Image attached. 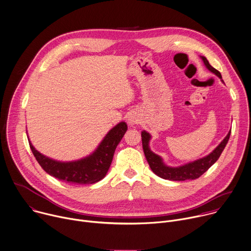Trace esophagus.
I'll return each instance as SVG.
<instances>
[{"label":"esophagus","mask_w":251,"mask_h":251,"mask_svg":"<svg viewBox=\"0 0 251 251\" xmlns=\"http://www.w3.org/2000/svg\"><path fill=\"white\" fill-rule=\"evenodd\" d=\"M139 121H140V119H139V117H138V115H137L136 113H131V114H129V116H128V118H127V123H128V125H130V126L136 125L137 123H139Z\"/></svg>","instance_id":"34e87169"}]
</instances>
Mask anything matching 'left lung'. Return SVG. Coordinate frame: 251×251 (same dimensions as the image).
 <instances>
[{
	"label": "left lung",
	"mask_w": 251,
	"mask_h": 251,
	"mask_svg": "<svg viewBox=\"0 0 251 251\" xmlns=\"http://www.w3.org/2000/svg\"><path fill=\"white\" fill-rule=\"evenodd\" d=\"M205 66L209 71L217 75L223 83L224 80L222 78L221 73L215 69L207 58L205 56H201ZM230 135V130L226 134V136L222 140V142L213 150L211 153H209L207 156L202 157L200 159L194 160L192 162H188L186 164H183L181 166L177 167H172L168 166L164 163L163 159L161 156L158 154L154 153L151 149L149 147V142L150 139H151V135H150L149 132L146 130L141 131V139H142V147H143V152L146 157V160L149 164L150 169L153 171L157 176L160 178L166 179V180H171V181H185V180H194L199 178L201 175H203L221 156L223 150L225 149Z\"/></svg>",
	"instance_id": "left-lung-1"
}]
</instances>
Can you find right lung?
Instances as JSON below:
<instances>
[{"label":"right lung","instance_id":"1","mask_svg":"<svg viewBox=\"0 0 251 251\" xmlns=\"http://www.w3.org/2000/svg\"><path fill=\"white\" fill-rule=\"evenodd\" d=\"M126 130V124L119 123L109 130L91 154L78 160L66 162L43 155L35 149L28 136L27 138L35 159L47 174L66 183L89 185L99 182L107 175L115 150Z\"/></svg>","mask_w":251,"mask_h":251}]
</instances>
